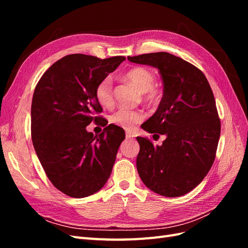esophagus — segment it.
Returning <instances> with one entry per match:
<instances>
[{"label": "esophagus", "mask_w": 248, "mask_h": 248, "mask_svg": "<svg viewBox=\"0 0 248 248\" xmlns=\"http://www.w3.org/2000/svg\"><path fill=\"white\" fill-rule=\"evenodd\" d=\"M133 138H134V136H133V134H132L131 132L126 131V139H127V140H130V139H133Z\"/></svg>", "instance_id": "34e87169"}]
</instances>
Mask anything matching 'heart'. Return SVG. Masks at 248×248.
<instances>
[{"instance_id":"1","label":"heart","mask_w":248,"mask_h":248,"mask_svg":"<svg viewBox=\"0 0 248 248\" xmlns=\"http://www.w3.org/2000/svg\"><path fill=\"white\" fill-rule=\"evenodd\" d=\"M124 78L136 87L140 93H144L145 99L149 102H155L158 99V91L154 87V73L146 67H134L127 71ZM95 99L102 108H110L114 103L112 94V81L110 78H102L95 88ZM145 116L141 110L120 108L109 118V121L124 129L130 130L133 126L141 122Z\"/></svg>"}]
</instances>
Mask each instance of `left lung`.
<instances>
[{
	"mask_svg": "<svg viewBox=\"0 0 248 248\" xmlns=\"http://www.w3.org/2000/svg\"><path fill=\"white\" fill-rule=\"evenodd\" d=\"M127 59L156 67L163 82L159 107L141 128L167 139L161 146H154L146 138H137L139 175L160 196H184L202 181L215 159L220 120L211 87L196 66L169 52Z\"/></svg>",
	"mask_w": 248,
	"mask_h": 248,
	"instance_id": "obj_1",
	"label": "left lung"
}]
</instances>
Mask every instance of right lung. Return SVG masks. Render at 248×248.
Masks as SVG:
<instances>
[{
  "instance_id": "add662e5",
  "label": "right lung",
  "mask_w": 248,
  "mask_h": 248,
  "mask_svg": "<svg viewBox=\"0 0 248 248\" xmlns=\"http://www.w3.org/2000/svg\"><path fill=\"white\" fill-rule=\"evenodd\" d=\"M125 57L65 56L44 72L33 94L32 141L41 166L57 189L71 198L100 190L110 176L125 132L109 124L98 136L86 127L102 111L95 99L98 82Z\"/></svg>"
}]
</instances>
